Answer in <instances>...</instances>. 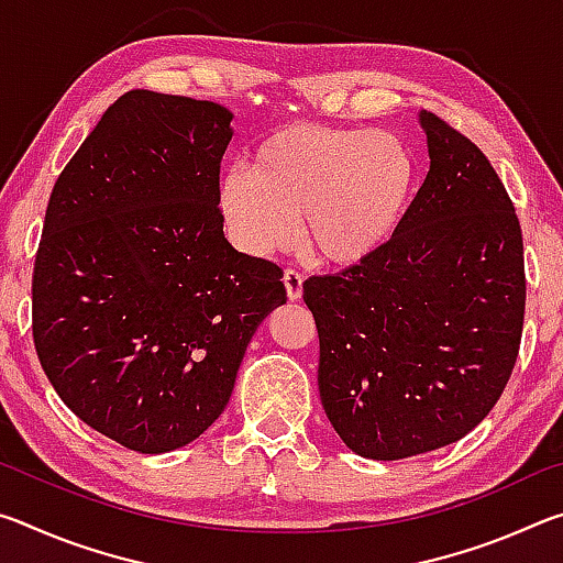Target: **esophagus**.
<instances>
[{
	"label": "esophagus",
	"mask_w": 563,
	"mask_h": 563,
	"mask_svg": "<svg viewBox=\"0 0 563 563\" xmlns=\"http://www.w3.org/2000/svg\"><path fill=\"white\" fill-rule=\"evenodd\" d=\"M283 283H285V292H288L290 300L302 298V275L298 271H285Z\"/></svg>",
	"instance_id": "34e87169"
}]
</instances>
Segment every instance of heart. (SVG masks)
Returning a JSON list of instances; mask_svg holds the SVG:
<instances>
[{"label": "heart", "instance_id": "heart-1", "mask_svg": "<svg viewBox=\"0 0 563 563\" xmlns=\"http://www.w3.org/2000/svg\"><path fill=\"white\" fill-rule=\"evenodd\" d=\"M415 174L412 154L393 131L292 123L261 141L251 168L228 170L218 206L247 255L285 251L300 228L318 261L355 265L395 233Z\"/></svg>", "mask_w": 563, "mask_h": 563}]
</instances>
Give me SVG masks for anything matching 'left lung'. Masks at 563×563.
Instances as JSON below:
<instances>
[{
  "label": "left lung",
  "instance_id": "1",
  "mask_svg": "<svg viewBox=\"0 0 563 563\" xmlns=\"http://www.w3.org/2000/svg\"><path fill=\"white\" fill-rule=\"evenodd\" d=\"M430 170L389 241L302 283L320 338L318 387L352 452L393 462L472 432L519 355L521 225L489 158L422 111Z\"/></svg>",
  "mask_w": 563,
  "mask_h": 563
}]
</instances>
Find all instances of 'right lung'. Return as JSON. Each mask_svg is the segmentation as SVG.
Listing matches in <instances>:
<instances>
[{
	"mask_svg": "<svg viewBox=\"0 0 563 563\" xmlns=\"http://www.w3.org/2000/svg\"><path fill=\"white\" fill-rule=\"evenodd\" d=\"M233 113L133 89L56 178L32 275V335L56 395L141 454L194 442L231 399L283 271L238 253L218 208Z\"/></svg>",
	"mask_w": 563,
	"mask_h": 563,
	"instance_id": "obj_1",
	"label": "right lung"
}]
</instances>
